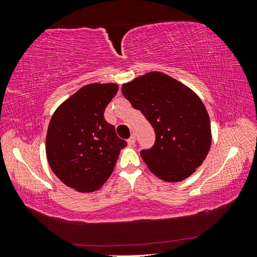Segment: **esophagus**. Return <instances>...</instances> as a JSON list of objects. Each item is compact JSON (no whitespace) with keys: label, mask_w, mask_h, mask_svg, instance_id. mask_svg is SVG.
<instances>
[{"label":"esophagus","mask_w":257,"mask_h":257,"mask_svg":"<svg viewBox=\"0 0 257 257\" xmlns=\"http://www.w3.org/2000/svg\"><path fill=\"white\" fill-rule=\"evenodd\" d=\"M127 143H128V145H129V146H134V145H135V143H136V136H135V135L133 134L132 136L129 137V139L127 141Z\"/></svg>","instance_id":"obj_1"}]
</instances>
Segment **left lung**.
I'll return each instance as SVG.
<instances>
[{"instance_id": "left-lung-1", "label": "left lung", "mask_w": 257, "mask_h": 257, "mask_svg": "<svg viewBox=\"0 0 257 257\" xmlns=\"http://www.w3.org/2000/svg\"><path fill=\"white\" fill-rule=\"evenodd\" d=\"M121 92L154 128V145L141 151L150 170L172 182L194 173L211 147V122L201 98L162 72L138 77Z\"/></svg>"}]
</instances>
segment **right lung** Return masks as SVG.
Instances as JSON below:
<instances>
[{"label": "right lung", "mask_w": 257, "mask_h": 257, "mask_svg": "<svg viewBox=\"0 0 257 257\" xmlns=\"http://www.w3.org/2000/svg\"><path fill=\"white\" fill-rule=\"evenodd\" d=\"M116 84L84 86L54 112L46 135V156L59 179L78 191L98 189L127 145L104 119Z\"/></svg>", "instance_id": "1"}]
</instances>
